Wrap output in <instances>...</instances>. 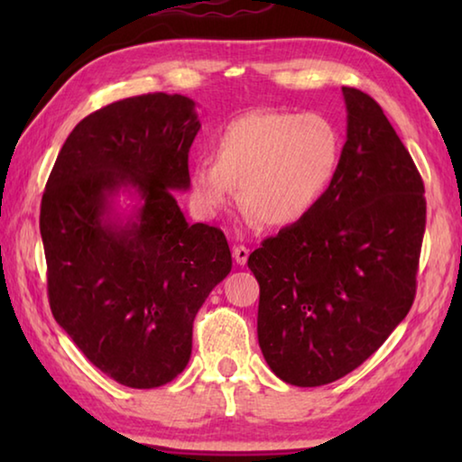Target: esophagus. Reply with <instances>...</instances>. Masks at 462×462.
I'll return each mask as SVG.
<instances>
[{
  "label": "esophagus",
  "instance_id": "obj_1",
  "mask_svg": "<svg viewBox=\"0 0 462 462\" xmlns=\"http://www.w3.org/2000/svg\"><path fill=\"white\" fill-rule=\"evenodd\" d=\"M248 254H250V250L242 245L232 248V256H234V261H236V264H246Z\"/></svg>",
  "mask_w": 462,
  "mask_h": 462
}]
</instances>
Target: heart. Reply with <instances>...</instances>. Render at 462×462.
Listing matches in <instances>:
<instances>
[{
    "label": "heart",
    "instance_id": "b5f03b06",
    "mask_svg": "<svg viewBox=\"0 0 462 462\" xmlns=\"http://www.w3.org/2000/svg\"><path fill=\"white\" fill-rule=\"evenodd\" d=\"M213 159L191 167V195L206 216L236 199L263 226L300 222L332 183L340 134L322 114L248 112L220 130Z\"/></svg>",
    "mask_w": 462,
    "mask_h": 462
}]
</instances>
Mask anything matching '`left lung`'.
Segmentation results:
<instances>
[{
  "label": "left lung",
  "instance_id": "1",
  "mask_svg": "<svg viewBox=\"0 0 462 462\" xmlns=\"http://www.w3.org/2000/svg\"><path fill=\"white\" fill-rule=\"evenodd\" d=\"M346 143L314 209L248 256L261 287L256 332L289 385L344 377L408 316L426 230L424 181L387 116L342 88Z\"/></svg>",
  "mask_w": 462,
  "mask_h": 462
}]
</instances>
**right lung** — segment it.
Masks as SVG:
<instances>
[{
    "instance_id": "1",
    "label": "right lung",
    "mask_w": 462,
    "mask_h": 462,
    "mask_svg": "<svg viewBox=\"0 0 462 462\" xmlns=\"http://www.w3.org/2000/svg\"><path fill=\"white\" fill-rule=\"evenodd\" d=\"M199 128L193 99L177 93L114 101L73 128L42 193L52 316L126 387H161L185 369L195 314L232 269L224 232L189 226L175 199L189 189ZM122 186L143 203L128 223L108 216Z\"/></svg>"
}]
</instances>
